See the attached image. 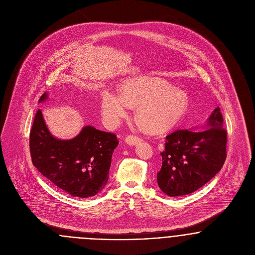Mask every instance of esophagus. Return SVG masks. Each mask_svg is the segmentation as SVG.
I'll return each instance as SVG.
<instances>
[{"label":"esophagus","mask_w":255,"mask_h":255,"mask_svg":"<svg viewBox=\"0 0 255 255\" xmlns=\"http://www.w3.org/2000/svg\"><path fill=\"white\" fill-rule=\"evenodd\" d=\"M126 142L128 143V144H129V145H134V144H136L137 142H139L140 140H141V138L139 137V136H137V135H132V134H129V135H128L127 137H126Z\"/></svg>","instance_id":"obj_1"}]
</instances>
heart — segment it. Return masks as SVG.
<instances>
[{
	"label": "heart",
	"instance_id": "obj_1",
	"mask_svg": "<svg viewBox=\"0 0 255 255\" xmlns=\"http://www.w3.org/2000/svg\"><path fill=\"white\" fill-rule=\"evenodd\" d=\"M129 106L136 107L135 118L151 132H162L176 126L187 108L184 92L164 79L142 76L127 79L121 87V97L104 91L102 114L110 126L117 125L128 114Z\"/></svg>",
	"mask_w": 255,
	"mask_h": 255
}]
</instances>
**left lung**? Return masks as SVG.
Returning <instances> with one entry per match:
<instances>
[{
	"label": "left lung",
	"instance_id": "left-lung-1",
	"mask_svg": "<svg viewBox=\"0 0 255 255\" xmlns=\"http://www.w3.org/2000/svg\"><path fill=\"white\" fill-rule=\"evenodd\" d=\"M219 107L208 119L206 129H177L166 136L160 153L162 167L157 182L169 196L191 193L213 179L227 158V129Z\"/></svg>",
	"mask_w": 255,
	"mask_h": 255
}]
</instances>
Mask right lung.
Wrapping results in <instances>:
<instances>
[{
    "label": "right lung",
    "instance_id": "1",
    "mask_svg": "<svg viewBox=\"0 0 255 255\" xmlns=\"http://www.w3.org/2000/svg\"><path fill=\"white\" fill-rule=\"evenodd\" d=\"M47 98L40 97V102ZM119 144L117 135L85 127L70 140L49 132L38 109L29 134V148L37 170L60 189L75 197L96 195L109 179L112 155Z\"/></svg>",
    "mask_w": 255,
    "mask_h": 255
}]
</instances>
